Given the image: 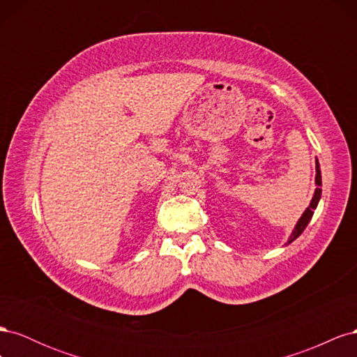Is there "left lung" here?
I'll use <instances>...</instances> for the list:
<instances>
[{"label": "left lung", "instance_id": "8db88e82", "mask_svg": "<svg viewBox=\"0 0 357 357\" xmlns=\"http://www.w3.org/2000/svg\"><path fill=\"white\" fill-rule=\"evenodd\" d=\"M316 185H317V188H316L314 195H312V199H311L310 205L307 207V210L304 211V214H302L301 219L298 220L294 232L290 234L286 245L290 244L291 241H295V240L298 238V236H299L302 232H304V229L307 228V225L310 223V220H311V218H312V214H314V210L317 208V204H319V201H320V197H321V189H320V186H321V174H320V165H319V160H317V159H316Z\"/></svg>", "mask_w": 357, "mask_h": 357}]
</instances>
